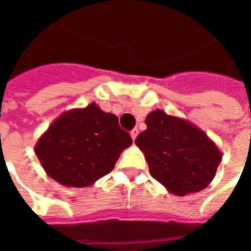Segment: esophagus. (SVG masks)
<instances>
[{
  "mask_svg": "<svg viewBox=\"0 0 251 251\" xmlns=\"http://www.w3.org/2000/svg\"><path fill=\"white\" fill-rule=\"evenodd\" d=\"M130 136H131V140L134 141L137 138V136H138V129H133V130L130 131Z\"/></svg>",
  "mask_w": 251,
  "mask_h": 251,
  "instance_id": "obj_1",
  "label": "esophagus"
}]
</instances>
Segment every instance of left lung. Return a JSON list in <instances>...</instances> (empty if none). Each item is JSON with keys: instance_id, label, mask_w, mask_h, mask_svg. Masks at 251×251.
Segmentation results:
<instances>
[{"instance_id": "obj_1", "label": "left lung", "mask_w": 251, "mask_h": 251, "mask_svg": "<svg viewBox=\"0 0 251 251\" xmlns=\"http://www.w3.org/2000/svg\"><path fill=\"white\" fill-rule=\"evenodd\" d=\"M147 130L136 145L149 164V172L168 192L185 196L204 189L222 161L216 144L192 122L156 109L147 115Z\"/></svg>"}]
</instances>
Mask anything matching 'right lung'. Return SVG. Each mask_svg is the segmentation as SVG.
I'll return each mask as SVG.
<instances>
[{
  "mask_svg": "<svg viewBox=\"0 0 251 251\" xmlns=\"http://www.w3.org/2000/svg\"><path fill=\"white\" fill-rule=\"evenodd\" d=\"M131 145L117 115L93 102L64 111L35 145L46 174L64 187L83 188L110 174L121 153Z\"/></svg>",
  "mask_w": 251,
  "mask_h": 251,
  "instance_id": "right-lung-1",
  "label": "right lung"
}]
</instances>
